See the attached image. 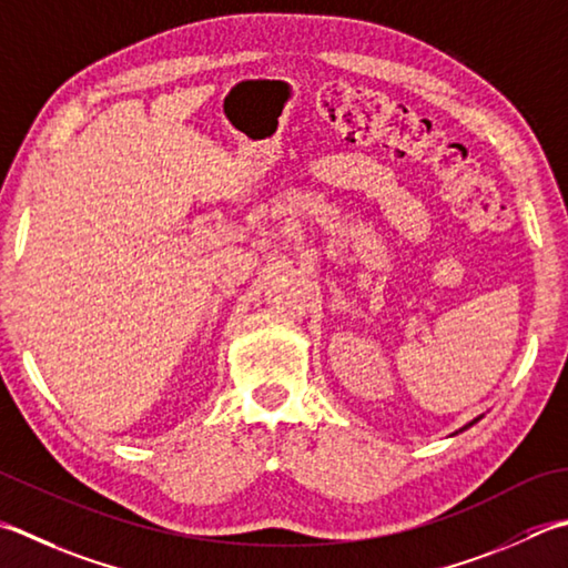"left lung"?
I'll return each mask as SVG.
<instances>
[{"instance_id":"obj_1","label":"left lung","mask_w":568,"mask_h":568,"mask_svg":"<svg viewBox=\"0 0 568 568\" xmlns=\"http://www.w3.org/2000/svg\"><path fill=\"white\" fill-rule=\"evenodd\" d=\"M480 418H483V416H477V418H473V420H470V424H468V426H463V428H460V430H455V433H463V430H465V428H470V426H475V424H477V420H480Z\"/></svg>"}]
</instances>
